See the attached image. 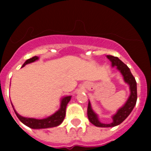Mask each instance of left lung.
I'll use <instances>...</instances> for the list:
<instances>
[{
	"instance_id": "obj_1",
	"label": "left lung",
	"mask_w": 151,
	"mask_h": 151,
	"mask_svg": "<svg viewBox=\"0 0 151 151\" xmlns=\"http://www.w3.org/2000/svg\"><path fill=\"white\" fill-rule=\"evenodd\" d=\"M107 58L112 63L113 66H117V70L122 73L124 77V80L126 83H128L130 86V91L131 95L129 96V99L127 100L126 103L124 106H122L121 109L118 110L117 114L113 116V122L110 124H103L98 119L96 114L93 112L91 107V104L88 102V117L89 122L97 127H114L124 122L126 119V117L130 114L132 110H133L134 106L136 105V100H137V86H136V81L133 75L132 74L130 69L127 66V65L123 63L122 60H120L117 57L113 56V55H107Z\"/></svg>"
}]
</instances>
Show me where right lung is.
Returning a JSON list of instances; mask_svg holds the SVG:
<instances>
[{
  "instance_id": "right-lung-1",
  "label": "right lung",
  "mask_w": 151,
  "mask_h": 151,
  "mask_svg": "<svg viewBox=\"0 0 151 151\" xmlns=\"http://www.w3.org/2000/svg\"><path fill=\"white\" fill-rule=\"evenodd\" d=\"M38 59L37 56L32 57L31 59H27L25 62L22 66L27 65L28 63H33ZM71 96H66L61 101V106L57 112H55L53 115L50 117L45 118V119H35V118H28V117H23L18 114L16 111L14 110L15 114L17 117L20 120V122H22L27 126L31 128V129H48V128H52V127L58 126L61 124L63 121L64 120V117L66 116V107L69 101L70 100ZM13 107V106H12Z\"/></svg>"
}]
</instances>
